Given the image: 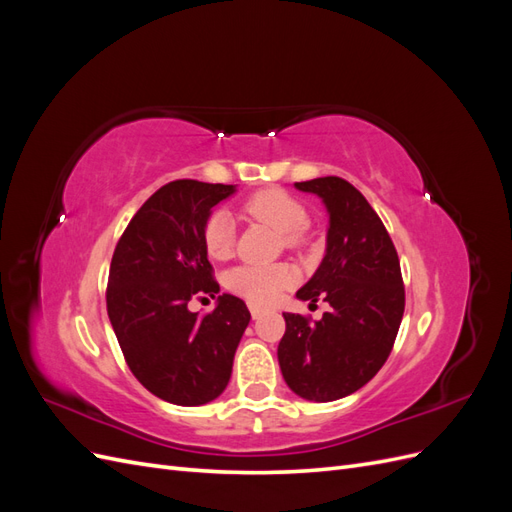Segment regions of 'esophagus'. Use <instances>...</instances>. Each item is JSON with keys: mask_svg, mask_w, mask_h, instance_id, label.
I'll return each mask as SVG.
<instances>
[{"mask_svg": "<svg viewBox=\"0 0 512 512\" xmlns=\"http://www.w3.org/2000/svg\"><path fill=\"white\" fill-rule=\"evenodd\" d=\"M265 312V309H262L260 305H256V303H250V314H252V318L256 320V318H260V314Z\"/></svg>", "mask_w": 512, "mask_h": 512, "instance_id": "34e87169", "label": "esophagus"}]
</instances>
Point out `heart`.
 <instances>
[{
	"label": "heart",
	"mask_w": 512,
	"mask_h": 512,
	"mask_svg": "<svg viewBox=\"0 0 512 512\" xmlns=\"http://www.w3.org/2000/svg\"><path fill=\"white\" fill-rule=\"evenodd\" d=\"M243 211L250 218L269 224L282 235H297L309 222L307 211L299 200L280 190L254 194L245 203ZM232 241H235V226H232L230 215L226 211H215L203 228L205 252L215 260H224L232 252ZM290 241H294V237H290ZM292 280V271L284 265L237 267L226 275V286L247 301L269 305L292 284Z\"/></svg>",
	"instance_id": "b5f03b06"
}]
</instances>
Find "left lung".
Segmentation results:
<instances>
[{"label":"left lung","instance_id":"1","mask_svg":"<svg viewBox=\"0 0 512 512\" xmlns=\"http://www.w3.org/2000/svg\"><path fill=\"white\" fill-rule=\"evenodd\" d=\"M329 213L327 250L297 299L331 305L320 320L284 314L277 346L282 376L307 401H335L374 378L389 359L406 292L395 245L365 196L339 177L294 183Z\"/></svg>","mask_w":512,"mask_h":512}]
</instances>
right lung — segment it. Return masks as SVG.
<instances>
[{"instance_id": "add662e5", "label": "right lung", "mask_w": 512, "mask_h": 512, "mask_svg": "<svg viewBox=\"0 0 512 512\" xmlns=\"http://www.w3.org/2000/svg\"><path fill=\"white\" fill-rule=\"evenodd\" d=\"M235 185L170 181L136 211L108 271L106 309L126 363L149 393L175 406L220 397L250 324L245 303L220 294L207 316L190 312L196 294L220 292L203 245L215 205Z\"/></svg>"}]
</instances>
